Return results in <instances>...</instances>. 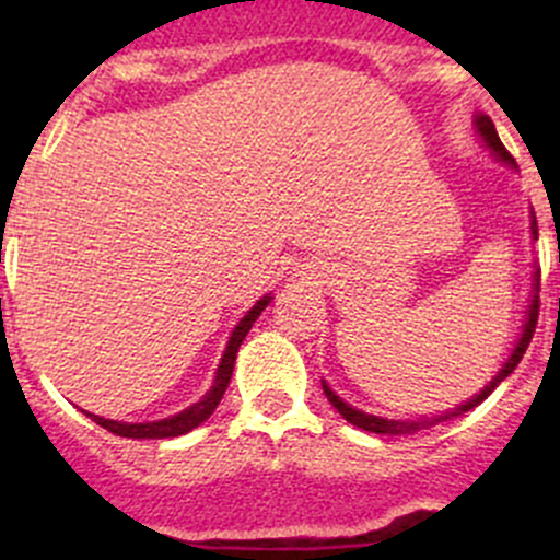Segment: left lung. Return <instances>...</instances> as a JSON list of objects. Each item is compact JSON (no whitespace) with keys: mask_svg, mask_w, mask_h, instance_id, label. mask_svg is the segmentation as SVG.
Returning <instances> with one entry per match:
<instances>
[{"mask_svg":"<svg viewBox=\"0 0 560 560\" xmlns=\"http://www.w3.org/2000/svg\"><path fill=\"white\" fill-rule=\"evenodd\" d=\"M477 129H479V135H482V140H485V143H488L490 149H493L495 154H499L501 160L506 162V165H515V160H512V154H510V151L504 149V143H501V140H499V132H495L493 121H490L488 116H479V118H477ZM530 235H534V238H539V230H536V217L530 219ZM536 319H539V273H536L534 298H530V306H528V319H525L523 336H521V341H517V347H515V352H512V358L506 360V365H504V369L499 371V376H495V380L490 382L488 387H485V389H479V395H474L471 400H466V404H463V406H457L455 411H444V415L433 417V420H422V422H398V420H385V417L363 415V411H358V409H352V406H349V404H343V400L338 398V395L332 393V389L327 387L325 382H322V389H325L327 400H330V404L336 406L338 411H341V417H343V420H347V422H352V425H358V428H363V431H371V433H389V436H398V433H411V431H420V425L425 428V425H436V422H447V420H453V417L463 415V411L474 409V406H477V404H482V400L488 398V395L493 393L495 387H499V382H504L506 376H510L512 371L517 369V363H521V360H523L525 349H528L530 338H534V330H536Z\"/></svg>","mask_w":560,"mask_h":560,"instance_id":"left-lung-1","label":"left lung"}]
</instances>
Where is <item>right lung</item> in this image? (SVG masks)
Here are the masks:
<instances>
[{
  "instance_id": "right-lung-1",
  "label": "right lung",
  "mask_w": 560,
  "mask_h": 560,
  "mask_svg": "<svg viewBox=\"0 0 560 560\" xmlns=\"http://www.w3.org/2000/svg\"><path fill=\"white\" fill-rule=\"evenodd\" d=\"M268 303H270V298H262V301H257V306H254L252 312H248L244 319L235 325L233 336H230L228 349H224L222 363H219V369H217V380H213V387L208 389V393L202 395V400H197L195 406L184 409L180 415L167 417V420H156V422H116V420H105V417H97V415H89V417H92L97 425H103L105 431L116 433V436H124V439H173V436H184V433H189L191 428H197L200 422H206L208 417L213 415V409L219 406L224 389H228V385H230V376H233L235 354H238V347L244 343L246 332L252 330L254 319L262 314V308L268 306Z\"/></svg>"
}]
</instances>
